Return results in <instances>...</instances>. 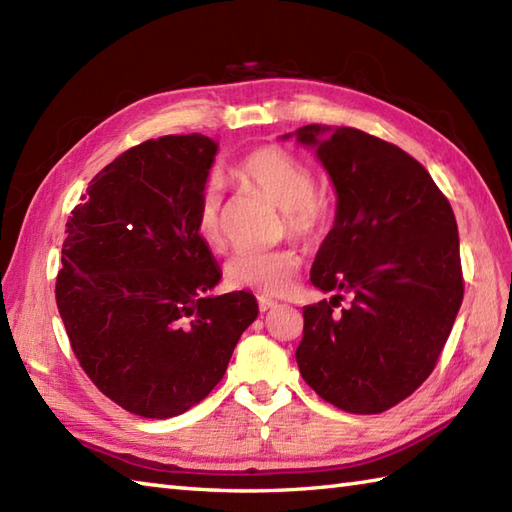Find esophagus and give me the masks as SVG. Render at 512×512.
Wrapping results in <instances>:
<instances>
[{
	"label": "esophagus",
	"instance_id": "1",
	"mask_svg": "<svg viewBox=\"0 0 512 512\" xmlns=\"http://www.w3.org/2000/svg\"><path fill=\"white\" fill-rule=\"evenodd\" d=\"M257 303H259V310L262 312H266V310H273V308H277L279 303L275 301V299H270V297H257Z\"/></svg>",
	"mask_w": 512,
	"mask_h": 512
}]
</instances>
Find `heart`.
<instances>
[{
  "label": "heart",
  "instance_id": "heart-1",
  "mask_svg": "<svg viewBox=\"0 0 512 512\" xmlns=\"http://www.w3.org/2000/svg\"><path fill=\"white\" fill-rule=\"evenodd\" d=\"M228 178L250 191H257L277 204L284 228L299 242L317 244L332 226V206L325 193L314 187V173L299 156L279 145H259L235 160ZM195 235L209 248L224 242L222 200L215 189H204L195 206ZM301 255L295 248H277L266 253L244 250L226 264V281L266 295H286L297 284Z\"/></svg>",
  "mask_w": 512,
  "mask_h": 512
}]
</instances>
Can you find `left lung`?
<instances>
[{
    "label": "left lung",
    "instance_id": "8db88e82",
    "mask_svg": "<svg viewBox=\"0 0 512 512\" xmlns=\"http://www.w3.org/2000/svg\"><path fill=\"white\" fill-rule=\"evenodd\" d=\"M295 134L317 149L336 189L334 226L310 273L336 295L303 308L299 372L343 411H387L429 378L458 317V222L429 171L400 147L354 127ZM343 294L353 297L347 309L338 308Z\"/></svg>",
    "mask_w": 512,
    "mask_h": 512
}]
</instances>
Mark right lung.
Returning a JSON list of instances; mask_svg holds the SVG:
<instances>
[{
	"mask_svg": "<svg viewBox=\"0 0 512 512\" xmlns=\"http://www.w3.org/2000/svg\"><path fill=\"white\" fill-rule=\"evenodd\" d=\"M217 143L145 140L92 178L65 228L57 308L99 391L143 418L180 416L211 394L257 301L213 297L222 273L195 235Z\"/></svg>",
	"mask_w": 512,
	"mask_h": 512,
	"instance_id": "right-lung-1",
	"label": "right lung"
}]
</instances>
